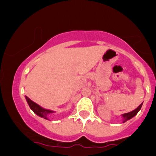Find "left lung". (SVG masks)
Segmentation results:
<instances>
[{"instance_id":"1","label":"left lung","mask_w":156,"mask_h":156,"mask_svg":"<svg viewBox=\"0 0 156 156\" xmlns=\"http://www.w3.org/2000/svg\"><path fill=\"white\" fill-rule=\"evenodd\" d=\"M142 105H143V103L140 104V105L138 106L135 110L132 111V112H131L126 113V114H123L121 115V116H122V117H123V123L126 122V121H127L128 120H129V119H131L133 118V117L135 116L136 115L138 114V112L140 110Z\"/></svg>"}]
</instances>
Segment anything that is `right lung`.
<instances>
[{
    "label": "right lung",
    "mask_w": 156,
    "mask_h": 156,
    "mask_svg": "<svg viewBox=\"0 0 156 156\" xmlns=\"http://www.w3.org/2000/svg\"><path fill=\"white\" fill-rule=\"evenodd\" d=\"M25 99L28 104V105L30 108V109L33 111V112L35 113V114H37L38 116L42 117V118H44V119H47L48 120V117L51 114H53L55 113V112L53 111L49 110V109H46V108H42V106H40V105H38L37 104L35 103V102L32 101L31 99H30L28 97L25 96Z\"/></svg>",
    "instance_id": "1"
}]
</instances>
